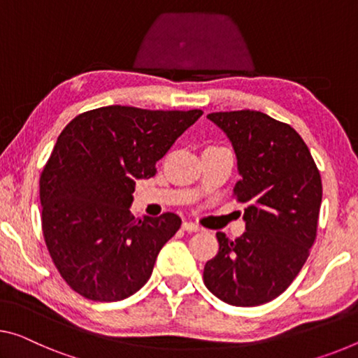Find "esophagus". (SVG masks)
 Here are the masks:
<instances>
[{
    "mask_svg": "<svg viewBox=\"0 0 358 358\" xmlns=\"http://www.w3.org/2000/svg\"><path fill=\"white\" fill-rule=\"evenodd\" d=\"M182 229L185 230V232H198V230H200V225H196L195 222L185 221V222H182Z\"/></svg>",
    "mask_w": 358,
    "mask_h": 358,
    "instance_id": "1",
    "label": "esophagus"
}]
</instances>
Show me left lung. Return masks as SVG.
I'll use <instances>...</instances> for the list:
<instances>
[{
    "instance_id": "8db88e82",
    "label": "left lung",
    "mask_w": 358,
    "mask_h": 358,
    "mask_svg": "<svg viewBox=\"0 0 358 358\" xmlns=\"http://www.w3.org/2000/svg\"><path fill=\"white\" fill-rule=\"evenodd\" d=\"M232 142L240 180L236 200L246 206L245 234L217 232L219 252L203 280L230 306L252 307L287 289L315 241L322 179L309 147L289 124L256 110L210 113Z\"/></svg>"
}]
</instances>
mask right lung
Masks as SVG:
<instances>
[{"mask_svg": "<svg viewBox=\"0 0 358 358\" xmlns=\"http://www.w3.org/2000/svg\"><path fill=\"white\" fill-rule=\"evenodd\" d=\"M201 110L108 106L75 117L57 137L40 179L46 246L69 287L86 299L129 298L150 278L180 217L136 219V180L155 164Z\"/></svg>", "mask_w": 358, "mask_h": 358, "instance_id": "add662e5", "label": "right lung"}]
</instances>
